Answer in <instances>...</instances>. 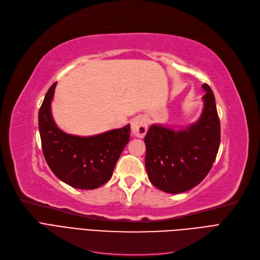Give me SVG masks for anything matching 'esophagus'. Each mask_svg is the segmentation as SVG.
<instances>
[{
	"label": "esophagus",
	"instance_id": "esophagus-1",
	"mask_svg": "<svg viewBox=\"0 0 260 260\" xmlns=\"http://www.w3.org/2000/svg\"><path fill=\"white\" fill-rule=\"evenodd\" d=\"M147 121L142 116L133 118L131 121V130L134 136L138 138H143L147 132Z\"/></svg>",
	"mask_w": 260,
	"mask_h": 260
}]
</instances>
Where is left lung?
<instances>
[{"instance_id": "8db88e82", "label": "left lung", "mask_w": 260, "mask_h": 260, "mask_svg": "<svg viewBox=\"0 0 260 260\" xmlns=\"http://www.w3.org/2000/svg\"><path fill=\"white\" fill-rule=\"evenodd\" d=\"M200 118L182 130L151 124L144 142L145 168L150 183L169 193H181L200 184L215 161L220 122L215 96L208 84Z\"/></svg>"}]
</instances>
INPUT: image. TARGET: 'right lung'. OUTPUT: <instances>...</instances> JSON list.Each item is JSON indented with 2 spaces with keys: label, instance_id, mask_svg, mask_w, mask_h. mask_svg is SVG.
Returning <instances> with one entry per match:
<instances>
[{
  "label": "right lung",
  "instance_id": "right-lung-1",
  "mask_svg": "<svg viewBox=\"0 0 260 260\" xmlns=\"http://www.w3.org/2000/svg\"><path fill=\"white\" fill-rule=\"evenodd\" d=\"M52 84L39 112V129L45 160L60 181L78 189H94L113 175L116 162L130 139V124L92 137L60 130L52 118Z\"/></svg>",
  "mask_w": 260,
  "mask_h": 260
}]
</instances>
